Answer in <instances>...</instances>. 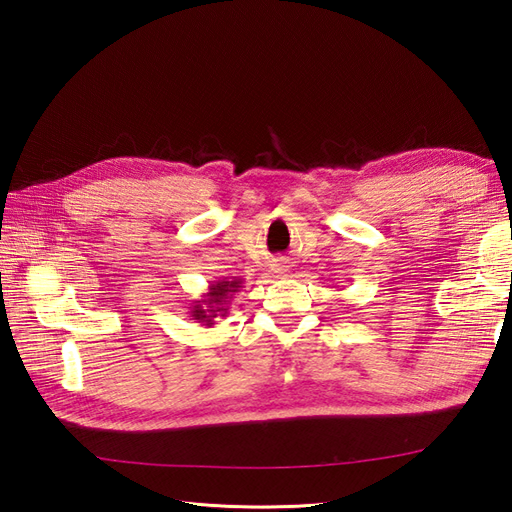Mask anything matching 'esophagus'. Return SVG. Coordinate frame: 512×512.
<instances>
[{
  "mask_svg": "<svg viewBox=\"0 0 512 512\" xmlns=\"http://www.w3.org/2000/svg\"><path fill=\"white\" fill-rule=\"evenodd\" d=\"M286 269H288V267H286V265H282V262H280V265H275V271H277V273H288Z\"/></svg>",
  "mask_w": 512,
  "mask_h": 512,
  "instance_id": "esophagus-1",
  "label": "esophagus"
}]
</instances>
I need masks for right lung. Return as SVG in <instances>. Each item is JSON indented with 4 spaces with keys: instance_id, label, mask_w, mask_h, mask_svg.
Here are the masks:
<instances>
[{
    "instance_id": "right-lung-1",
    "label": "right lung",
    "mask_w": 512,
    "mask_h": 512,
    "mask_svg": "<svg viewBox=\"0 0 512 512\" xmlns=\"http://www.w3.org/2000/svg\"><path fill=\"white\" fill-rule=\"evenodd\" d=\"M243 282L241 280H218L209 284V290L203 294V299H198L192 303L190 316L192 320L205 324V327H211L213 318L226 316L228 314V301L232 299V294L239 292Z\"/></svg>"
}]
</instances>
